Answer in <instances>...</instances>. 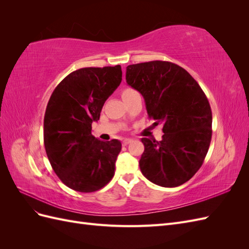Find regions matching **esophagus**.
<instances>
[{
	"instance_id": "34e87169",
	"label": "esophagus",
	"mask_w": 249,
	"mask_h": 249,
	"mask_svg": "<svg viewBox=\"0 0 249 249\" xmlns=\"http://www.w3.org/2000/svg\"><path fill=\"white\" fill-rule=\"evenodd\" d=\"M132 142V140L131 139H129V138H125V139H124L123 140V144L124 145H127L129 144V143H131Z\"/></svg>"
}]
</instances>
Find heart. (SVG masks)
I'll return each mask as SVG.
<instances>
[{
	"mask_svg": "<svg viewBox=\"0 0 249 249\" xmlns=\"http://www.w3.org/2000/svg\"><path fill=\"white\" fill-rule=\"evenodd\" d=\"M133 92H135L134 89H132V88H125V89L124 90V91L122 92L123 99H124V97H125L126 95H129V94H131V93H133Z\"/></svg>",
	"mask_w": 249,
	"mask_h": 249,
	"instance_id": "b5f03b06",
	"label": "heart"
}]
</instances>
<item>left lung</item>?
Wrapping results in <instances>:
<instances>
[{"mask_svg":"<svg viewBox=\"0 0 249 249\" xmlns=\"http://www.w3.org/2000/svg\"><path fill=\"white\" fill-rule=\"evenodd\" d=\"M126 83L139 91L149 118L163 125L161 141L142 138V175L161 187H178L201 167L212 138V111L205 92L183 67L149 61L126 67Z\"/></svg>","mask_w":249,"mask_h":249,"instance_id":"1","label":"left lung"}]
</instances>
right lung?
Masks as SVG:
<instances>
[{"label": "right lung", "instance_id": "1", "mask_svg": "<svg viewBox=\"0 0 249 249\" xmlns=\"http://www.w3.org/2000/svg\"><path fill=\"white\" fill-rule=\"evenodd\" d=\"M122 77L120 65L80 69L60 82L50 97L43 120L44 147L53 170L74 191H97L114 177L122 143L95 138L91 124L100 119Z\"/></svg>", "mask_w": 249, "mask_h": 249}]
</instances>
